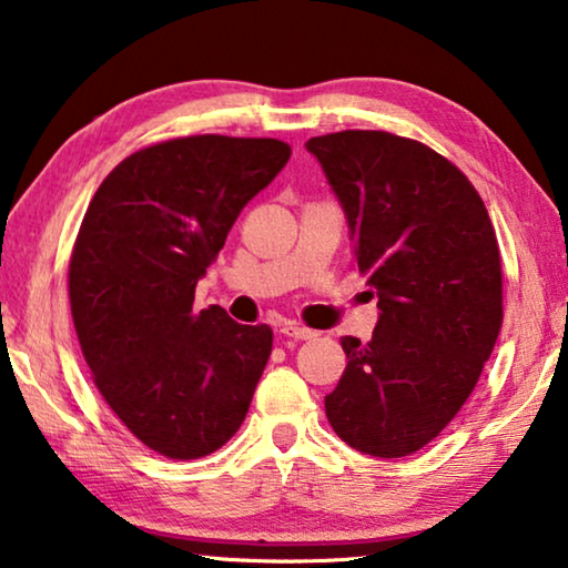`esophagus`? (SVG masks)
Wrapping results in <instances>:
<instances>
[{
    "label": "esophagus",
    "mask_w": 568,
    "mask_h": 568,
    "mask_svg": "<svg viewBox=\"0 0 568 568\" xmlns=\"http://www.w3.org/2000/svg\"><path fill=\"white\" fill-rule=\"evenodd\" d=\"M281 333H285V336H291V338H298V341H311V338L318 336V331L305 328V326H301V323H293V321L283 323Z\"/></svg>",
    "instance_id": "obj_1"
}]
</instances>
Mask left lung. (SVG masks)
<instances>
[{
  "label": "left lung",
  "mask_w": 568,
  "mask_h": 568,
  "mask_svg": "<svg viewBox=\"0 0 568 568\" xmlns=\"http://www.w3.org/2000/svg\"><path fill=\"white\" fill-rule=\"evenodd\" d=\"M305 149L344 206L358 273L379 298L372 341L341 338L346 372L326 397L358 453L404 457L470 397L503 323L500 250L455 164L386 131H338Z\"/></svg>",
  "instance_id": "1"
}]
</instances>
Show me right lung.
<instances>
[{
    "label": "right lung",
    "mask_w": 568,
    "mask_h": 568,
    "mask_svg": "<svg viewBox=\"0 0 568 568\" xmlns=\"http://www.w3.org/2000/svg\"><path fill=\"white\" fill-rule=\"evenodd\" d=\"M291 146L277 139H171L123 159L88 204L70 257V311L98 392L143 445L196 460L240 429L273 351L194 291Z\"/></svg>",
    "instance_id": "obj_1"
}]
</instances>
